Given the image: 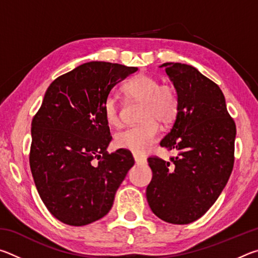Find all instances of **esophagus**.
I'll return each mask as SVG.
<instances>
[{
    "mask_svg": "<svg viewBox=\"0 0 258 258\" xmlns=\"http://www.w3.org/2000/svg\"><path fill=\"white\" fill-rule=\"evenodd\" d=\"M134 160L137 164H146L147 163L146 157L141 156V155H134Z\"/></svg>",
    "mask_w": 258,
    "mask_h": 258,
    "instance_id": "34e87169",
    "label": "esophagus"
}]
</instances>
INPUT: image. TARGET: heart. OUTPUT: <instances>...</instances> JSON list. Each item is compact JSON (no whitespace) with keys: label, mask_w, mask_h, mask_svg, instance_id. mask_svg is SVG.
<instances>
[{"label":"heart","mask_w":258,"mask_h":258,"mask_svg":"<svg viewBox=\"0 0 258 258\" xmlns=\"http://www.w3.org/2000/svg\"><path fill=\"white\" fill-rule=\"evenodd\" d=\"M123 91L131 100L143 102L140 112V120L142 123L117 133L115 145L135 155L146 154L158 135V121L169 125L176 119L180 110L177 91L172 84H159L156 77L146 74L128 81L123 86ZM102 110L109 125H120L119 104L113 95H108L104 99Z\"/></svg>","instance_id":"obj_1"}]
</instances>
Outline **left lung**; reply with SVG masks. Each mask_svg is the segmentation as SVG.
<instances>
[{
  "label": "left lung",
  "instance_id": "left-lung-1",
  "mask_svg": "<svg viewBox=\"0 0 258 258\" xmlns=\"http://www.w3.org/2000/svg\"><path fill=\"white\" fill-rule=\"evenodd\" d=\"M180 99L175 123L160 146L176 150L165 161L152 156L148 204L167 223L189 224L216 202L234 163L235 124L220 87L185 63H163Z\"/></svg>",
  "mask_w": 258,
  "mask_h": 258
}]
</instances>
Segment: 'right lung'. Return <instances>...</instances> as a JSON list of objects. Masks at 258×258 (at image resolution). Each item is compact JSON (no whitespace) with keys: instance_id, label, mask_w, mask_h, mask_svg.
<instances>
[{"instance_id":"1","label":"right lung","mask_w":258,"mask_h":258,"mask_svg":"<svg viewBox=\"0 0 258 258\" xmlns=\"http://www.w3.org/2000/svg\"><path fill=\"white\" fill-rule=\"evenodd\" d=\"M137 67L91 61L47 87L32 120L29 165L38 195L64 224L82 226L103 217L134 165L128 150L109 154L110 130L102 104L113 86Z\"/></svg>"}]
</instances>
